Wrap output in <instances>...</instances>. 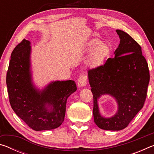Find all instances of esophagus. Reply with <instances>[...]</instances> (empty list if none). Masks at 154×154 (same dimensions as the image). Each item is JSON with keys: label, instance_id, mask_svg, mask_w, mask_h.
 <instances>
[{"label": "esophagus", "instance_id": "1", "mask_svg": "<svg viewBox=\"0 0 154 154\" xmlns=\"http://www.w3.org/2000/svg\"><path fill=\"white\" fill-rule=\"evenodd\" d=\"M87 84V76L85 75H80L77 81V85L79 88H83Z\"/></svg>", "mask_w": 154, "mask_h": 154}]
</instances>
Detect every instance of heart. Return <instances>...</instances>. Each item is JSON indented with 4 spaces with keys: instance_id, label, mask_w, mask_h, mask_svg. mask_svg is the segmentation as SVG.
Returning a JSON list of instances; mask_svg holds the SVG:
<instances>
[{
    "instance_id": "1",
    "label": "heart",
    "mask_w": 154,
    "mask_h": 154,
    "mask_svg": "<svg viewBox=\"0 0 154 154\" xmlns=\"http://www.w3.org/2000/svg\"><path fill=\"white\" fill-rule=\"evenodd\" d=\"M85 48L88 52H90L88 62L92 66L102 64L109 53L108 45L105 43H101L100 41L97 38H93L88 41Z\"/></svg>"
}]
</instances>
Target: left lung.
I'll return each instance as SVG.
<instances>
[{
    "mask_svg": "<svg viewBox=\"0 0 154 154\" xmlns=\"http://www.w3.org/2000/svg\"><path fill=\"white\" fill-rule=\"evenodd\" d=\"M120 38L113 58L88 72L93 94V115L95 124L106 130H121L128 125L144 105L149 82L147 62L141 47L128 34L116 30ZM109 95L115 98L118 110L113 116H101L97 100Z\"/></svg>",
    "mask_w": 154,
    "mask_h": 154,
    "instance_id": "1",
    "label": "left lung"
}]
</instances>
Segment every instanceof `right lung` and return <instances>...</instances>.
<instances>
[{
    "mask_svg": "<svg viewBox=\"0 0 154 154\" xmlns=\"http://www.w3.org/2000/svg\"><path fill=\"white\" fill-rule=\"evenodd\" d=\"M30 55V42L26 39L12 51L6 79L10 104L34 130L56 128L64 122L67 99L77 90L76 83L54 81L38 89L32 82Z\"/></svg>",
    "mask_w": 154,
    "mask_h": 154,
    "instance_id": "1",
    "label": "right lung"
}]
</instances>
